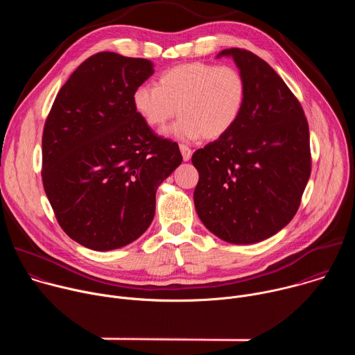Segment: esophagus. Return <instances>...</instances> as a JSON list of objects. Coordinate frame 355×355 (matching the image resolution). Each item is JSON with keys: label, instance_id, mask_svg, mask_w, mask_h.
Segmentation results:
<instances>
[{"label": "esophagus", "instance_id": "1", "mask_svg": "<svg viewBox=\"0 0 355 355\" xmlns=\"http://www.w3.org/2000/svg\"><path fill=\"white\" fill-rule=\"evenodd\" d=\"M180 150H181V155H182V160L188 162L191 159V156H192V150L188 146H185V144H181Z\"/></svg>", "mask_w": 355, "mask_h": 355}]
</instances>
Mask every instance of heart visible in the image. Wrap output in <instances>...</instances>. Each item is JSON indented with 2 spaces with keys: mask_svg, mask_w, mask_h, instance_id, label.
I'll return each instance as SVG.
<instances>
[{
  "mask_svg": "<svg viewBox=\"0 0 355 355\" xmlns=\"http://www.w3.org/2000/svg\"><path fill=\"white\" fill-rule=\"evenodd\" d=\"M245 96V80L236 67L191 62L163 71L156 85H139L132 104L155 130L164 129L178 110L181 119L167 132L173 139L216 140L234 128Z\"/></svg>",
  "mask_w": 355,
  "mask_h": 355,
  "instance_id": "obj_1",
  "label": "heart"
}]
</instances>
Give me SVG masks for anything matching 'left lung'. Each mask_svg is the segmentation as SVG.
<instances>
[{
  "mask_svg": "<svg viewBox=\"0 0 355 355\" xmlns=\"http://www.w3.org/2000/svg\"><path fill=\"white\" fill-rule=\"evenodd\" d=\"M243 74L240 119L223 137L192 155L199 173L193 204L200 222L233 244L263 241L295 216L311 177L309 126L299 101L263 59L225 49Z\"/></svg>",
  "mask_w": 355,
  "mask_h": 355,
  "instance_id": "1",
  "label": "left lung"
}]
</instances>
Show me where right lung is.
Instances as JSON below:
<instances>
[{
    "instance_id": "obj_1",
    "label": "right lung",
    "mask_w": 355,
    "mask_h": 355,
    "mask_svg": "<svg viewBox=\"0 0 355 355\" xmlns=\"http://www.w3.org/2000/svg\"><path fill=\"white\" fill-rule=\"evenodd\" d=\"M146 59L101 52L60 88L42 137V180L66 234L110 251L150 226L160 184L181 164L178 144L137 115L133 91L155 73Z\"/></svg>"
}]
</instances>
